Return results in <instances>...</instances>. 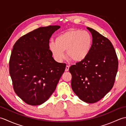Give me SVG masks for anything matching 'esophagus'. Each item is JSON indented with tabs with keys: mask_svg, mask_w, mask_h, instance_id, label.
<instances>
[{
	"mask_svg": "<svg viewBox=\"0 0 126 126\" xmlns=\"http://www.w3.org/2000/svg\"><path fill=\"white\" fill-rule=\"evenodd\" d=\"M69 66L66 65V67H65V71H69Z\"/></svg>",
	"mask_w": 126,
	"mask_h": 126,
	"instance_id": "1",
	"label": "esophagus"
}]
</instances>
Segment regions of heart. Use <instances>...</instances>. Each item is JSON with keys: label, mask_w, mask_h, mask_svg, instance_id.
<instances>
[{"label": "heart", "mask_w": 126, "mask_h": 126, "mask_svg": "<svg viewBox=\"0 0 126 126\" xmlns=\"http://www.w3.org/2000/svg\"><path fill=\"white\" fill-rule=\"evenodd\" d=\"M93 38L85 31L71 29L57 36L55 42H50L49 48L53 58L62 62L67 57L75 62H81L87 57L92 49Z\"/></svg>", "instance_id": "1"}]
</instances>
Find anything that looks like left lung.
I'll return each instance as SVG.
<instances>
[{"label":"left lung","instance_id":"left-lung-1","mask_svg":"<svg viewBox=\"0 0 126 126\" xmlns=\"http://www.w3.org/2000/svg\"><path fill=\"white\" fill-rule=\"evenodd\" d=\"M93 37L89 54L69 68L71 88L79 98L93 103L100 100L113 88L118 60L111 43L94 29L87 27Z\"/></svg>","mask_w":126,"mask_h":126}]
</instances>
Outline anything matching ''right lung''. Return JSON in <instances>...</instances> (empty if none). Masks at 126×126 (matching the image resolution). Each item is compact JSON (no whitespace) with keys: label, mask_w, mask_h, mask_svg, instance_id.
<instances>
[{"label":"right lung","mask_w":126,"mask_h":126,"mask_svg":"<svg viewBox=\"0 0 126 126\" xmlns=\"http://www.w3.org/2000/svg\"><path fill=\"white\" fill-rule=\"evenodd\" d=\"M58 25L41 27L16 42L11 55L9 70L16 94L31 106L44 103L56 89L65 69L56 62L49 44Z\"/></svg>","instance_id":"add662e5"}]
</instances>
